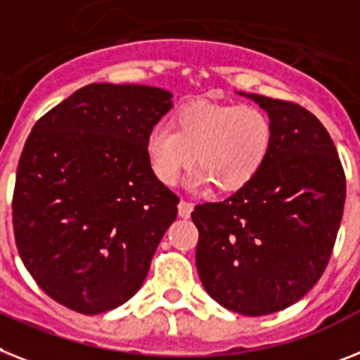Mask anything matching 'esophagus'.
Instances as JSON below:
<instances>
[{"label": "esophagus", "instance_id": "1", "mask_svg": "<svg viewBox=\"0 0 360 360\" xmlns=\"http://www.w3.org/2000/svg\"><path fill=\"white\" fill-rule=\"evenodd\" d=\"M177 210H179V216L181 217H190V214H192V210H194V205L190 203V201H179V205H177Z\"/></svg>", "mask_w": 360, "mask_h": 360}]
</instances>
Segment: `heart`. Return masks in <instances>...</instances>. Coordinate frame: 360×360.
I'll return each mask as SVG.
<instances>
[{
    "instance_id": "b5f03b06",
    "label": "heart",
    "mask_w": 360,
    "mask_h": 360,
    "mask_svg": "<svg viewBox=\"0 0 360 360\" xmlns=\"http://www.w3.org/2000/svg\"><path fill=\"white\" fill-rule=\"evenodd\" d=\"M172 126H155L146 137L150 168L165 185H175L195 159L194 186L236 192L255 181L273 144V122L258 105L195 102Z\"/></svg>"
}]
</instances>
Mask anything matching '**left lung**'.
Returning <instances> with one entry per match:
<instances>
[{
	"label": "left lung",
	"mask_w": 360,
	"mask_h": 360,
	"mask_svg": "<svg viewBox=\"0 0 360 360\" xmlns=\"http://www.w3.org/2000/svg\"><path fill=\"white\" fill-rule=\"evenodd\" d=\"M245 96L273 122L267 161L245 188L198 205L192 219L203 288L226 309L259 316L292 306L326 271L342 219L346 175L315 115L295 102Z\"/></svg>",
	"instance_id": "1"
}]
</instances>
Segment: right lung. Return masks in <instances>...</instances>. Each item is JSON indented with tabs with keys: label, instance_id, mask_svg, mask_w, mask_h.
Segmentation results:
<instances>
[{
	"label": "right lung",
	"instance_id": "right-lung-1",
	"mask_svg": "<svg viewBox=\"0 0 360 360\" xmlns=\"http://www.w3.org/2000/svg\"><path fill=\"white\" fill-rule=\"evenodd\" d=\"M172 93L89 84L34 124L12 195L20 258L62 306L98 315L141 289L179 198L157 179L146 137Z\"/></svg>",
	"mask_w": 360,
	"mask_h": 360
}]
</instances>
